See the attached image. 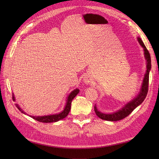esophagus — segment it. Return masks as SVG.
I'll return each mask as SVG.
<instances>
[{
    "mask_svg": "<svg viewBox=\"0 0 159 159\" xmlns=\"http://www.w3.org/2000/svg\"><path fill=\"white\" fill-rule=\"evenodd\" d=\"M83 80H84V83H85V84H89L91 83V81H92V80H91V77L89 76V75H85V76L84 77Z\"/></svg>",
    "mask_w": 159,
    "mask_h": 159,
    "instance_id": "obj_1",
    "label": "esophagus"
}]
</instances>
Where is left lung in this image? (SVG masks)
I'll list each match as a JSON object with an SVG mask.
<instances>
[{
    "instance_id": "1",
    "label": "left lung",
    "mask_w": 159,
    "mask_h": 159,
    "mask_svg": "<svg viewBox=\"0 0 159 159\" xmlns=\"http://www.w3.org/2000/svg\"><path fill=\"white\" fill-rule=\"evenodd\" d=\"M137 40L143 48L145 58L147 61V70H146L145 76H144L140 91H139L138 95L135 98H133L131 101H130L129 103L125 105L121 109H119L118 111H117L111 113L107 114V113H103L102 112H100L98 109L97 107H96V105H95L94 107L95 112L96 115H98V117H99L100 119L106 120V121H119V120H121L127 117L134 109L137 107L139 105H140L143 102L144 99H145L146 98L147 92H148L149 72H150V70L151 69V56H150V54H149L148 50L147 49L146 46H145L143 42L142 41L141 38L137 37Z\"/></svg>"
}]
</instances>
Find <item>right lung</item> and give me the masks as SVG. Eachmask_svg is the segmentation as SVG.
I'll use <instances>...</instances> for the list:
<instances>
[{"label": "right lung", "mask_w": 159, "mask_h": 159, "mask_svg": "<svg viewBox=\"0 0 159 159\" xmlns=\"http://www.w3.org/2000/svg\"><path fill=\"white\" fill-rule=\"evenodd\" d=\"M79 91H80V89L76 88L74 90L72 91L68 95V98H67V99H66V105L64 108V110L62 111H61L60 113L54 114V115H44V116H32V115H30V117L33 118L34 119L36 120V121H38L42 122V123L57 122V121H60V120H61V119H63L64 118L67 117V115H68V113H70V111L71 109V104L72 100H73L75 96L78 94ZM12 96H13L12 97L13 99L15 100V98H14V94L12 95ZM16 106L22 113L26 115V113L22 109H21L17 103L16 104Z\"/></svg>", "instance_id": "1"}]
</instances>
